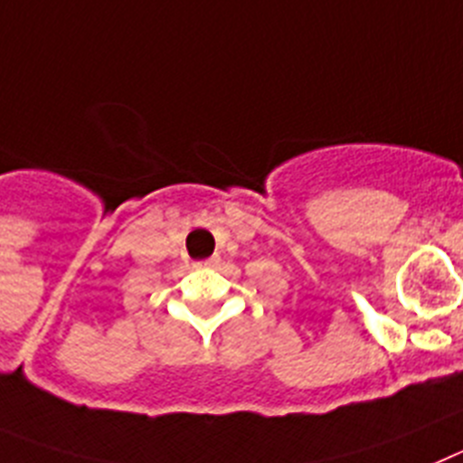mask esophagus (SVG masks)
<instances>
[{"label": "esophagus", "mask_w": 463, "mask_h": 463, "mask_svg": "<svg viewBox=\"0 0 463 463\" xmlns=\"http://www.w3.org/2000/svg\"><path fill=\"white\" fill-rule=\"evenodd\" d=\"M219 256H212V259H207V260H203V263L200 265H207V268H214V265H219Z\"/></svg>", "instance_id": "1"}]
</instances>
